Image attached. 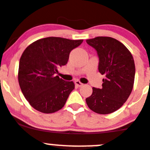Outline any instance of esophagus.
I'll list each match as a JSON object with an SVG mask.
<instances>
[{
	"instance_id": "34e87169",
	"label": "esophagus",
	"mask_w": 150,
	"mask_h": 150,
	"mask_svg": "<svg viewBox=\"0 0 150 150\" xmlns=\"http://www.w3.org/2000/svg\"><path fill=\"white\" fill-rule=\"evenodd\" d=\"M75 86L78 87H81L82 86H83V83H81V82H80L79 81H75Z\"/></svg>"
}]
</instances>
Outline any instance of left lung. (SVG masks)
<instances>
[{"mask_svg": "<svg viewBox=\"0 0 150 150\" xmlns=\"http://www.w3.org/2000/svg\"><path fill=\"white\" fill-rule=\"evenodd\" d=\"M86 42L96 51L98 72L105 75L102 88L93 87V93L86 102L97 114H110L122 107L132 93L135 75L134 59L116 39L98 36Z\"/></svg>", "mask_w": 150, "mask_h": 150, "instance_id": "8db88e82", "label": "left lung"}]
</instances>
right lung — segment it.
<instances>
[{
    "label": "right lung",
    "mask_w": 150,
    "mask_h": 150,
    "mask_svg": "<svg viewBox=\"0 0 150 150\" xmlns=\"http://www.w3.org/2000/svg\"><path fill=\"white\" fill-rule=\"evenodd\" d=\"M82 42L46 37L36 40L23 52L19 60L18 83L33 108L52 114L64 106L75 84L56 75L57 68L67 64L71 51Z\"/></svg>",
    "instance_id": "right-lung-1"
}]
</instances>
